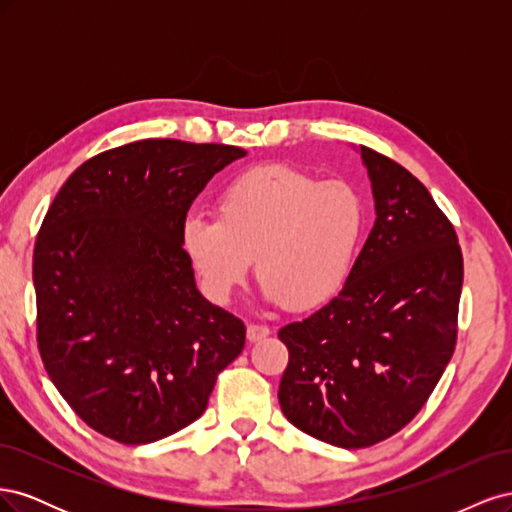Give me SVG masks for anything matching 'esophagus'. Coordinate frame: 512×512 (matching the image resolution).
Returning a JSON list of instances; mask_svg holds the SVG:
<instances>
[{"label": "esophagus", "mask_w": 512, "mask_h": 512, "mask_svg": "<svg viewBox=\"0 0 512 512\" xmlns=\"http://www.w3.org/2000/svg\"><path fill=\"white\" fill-rule=\"evenodd\" d=\"M269 335H271L269 324H256V322L247 324V339H250V342H260V339H265Z\"/></svg>", "instance_id": "34e87169"}]
</instances>
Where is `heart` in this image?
Wrapping results in <instances>:
<instances>
[{
  "label": "heart",
  "instance_id": "b5f03b06",
  "mask_svg": "<svg viewBox=\"0 0 512 512\" xmlns=\"http://www.w3.org/2000/svg\"><path fill=\"white\" fill-rule=\"evenodd\" d=\"M363 230L365 205L352 185L262 166L226 185L218 218L188 215L181 243L215 301H228L256 260L269 299L305 312L344 288Z\"/></svg>",
  "mask_w": 512,
  "mask_h": 512
}]
</instances>
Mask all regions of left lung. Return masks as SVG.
Listing matches in <instances>:
<instances>
[{
  "label": "left lung",
  "instance_id": "8db88e82",
  "mask_svg": "<svg viewBox=\"0 0 512 512\" xmlns=\"http://www.w3.org/2000/svg\"><path fill=\"white\" fill-rule=\"evenodd\" d=\"M376 224L335 299L277 337L288 421L342 448L395 436L421 412L457 344V232L410 170L361 145Z\"/></svg>",
  "mask_w": 512,
  "mask_h": 512
}]
</instances>
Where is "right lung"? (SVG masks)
Listing matches in <instances>:
<instances>
[{
  "mask_svg": "<svg viewBox=\"0 0 512 512\" xmlns=\"http://www.w3.org/2000/svg\"><path fill=\"white\" fill-rule=\"evenodd\" d=\"M235 145L145 138L98 153L61 185L34 247L36 339L83 421L149 444L205 412L245 324L196 290L181 230Z\"/></svg>",
  "mask_w": 512,
  "mask_h": 512,
  "instance_id": "obj_1",
  "label": "right lung"
}]
</instances>
